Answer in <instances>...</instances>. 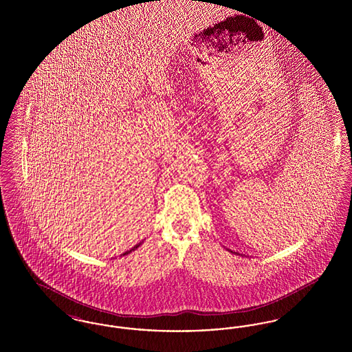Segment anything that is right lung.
Returning <instances> with one entry per match:
<instances>
[{
	"mask_svg": "<svg viewBox=\"0 0 352 352\" xmlns=\"http://www.w3.org/2000/svg\"><path fill=\"white\" fill-rule=\"evenodd\" d=\"M140 245H141V243H140V244H137V245H135V247H133V248H132V250H131V251L125 252V253H124V254H128V253H131V252L134 251V250H137V248H138V247H140Z\"/></svg>",
	"mask_w": 352,
	"mask_h": 352,
	"instance_id": "add662e5",
	"label": "right lung"
}]
</instances>
